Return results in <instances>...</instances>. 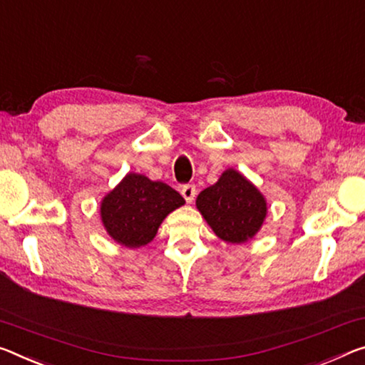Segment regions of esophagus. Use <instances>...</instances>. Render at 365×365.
I'll use <instances>...</instances> for the list:
<instances>
[{"mask_svg": "<svg viewBox=\"0 0 365 365\" xmlns=\"http://www.w3.org/2000/svg\"><path fill=\"white\" fill-rule=\"evenodd\" d=\"M182 195H183L185 201H187L188 205H192L193 200H195V196H196L195 185H185V187L182 188Z\"/></svg>", "mask_w": 365, "mask_h": 365, "instance_id": "esophagus-1", "label": "esophagus"}]
</instances>
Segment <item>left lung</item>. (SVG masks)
<instances>
[{
    "label": "left lung",
    "instance_id": "left-lung-1",
    "mask_svg": "<svg viewBox=\"0 0 365 365\" xmlns=\"http://www.w3.org/2000/svg\"><path fill=\"white\" fill-rule=\"evenodd\" d=\"M196 207L219 239L237 245L252 240L268 214L263 193L232 167L198 195Z\"/></svg>",
    "mask_w": 365,
    "mask_h": 365
}]
</instances>
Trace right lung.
I'll list each match as a JSON object with an SVG mask.
<instances>
[{
	"label": "right lung",
	"instance_id": "obj_1",
	"mask_svg": "<svg viewBox=\"0 0 365 365\" xmlns=\"http://www.w3.org/2000/svg\"><path fill=\"white\" fill-rule=\"evenodd\" d=\"M185 205L182 195L164 182L128 172L101 201L106 232L126 248H140L154 240L159 225Z\"/></svg>",
	"mask_w": 365,
	"mask_h": 365
}]
</instances>
